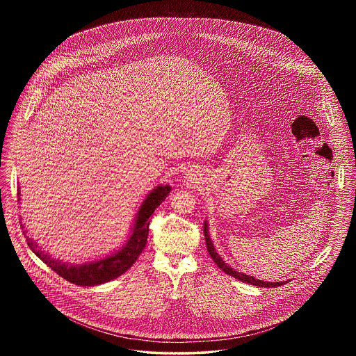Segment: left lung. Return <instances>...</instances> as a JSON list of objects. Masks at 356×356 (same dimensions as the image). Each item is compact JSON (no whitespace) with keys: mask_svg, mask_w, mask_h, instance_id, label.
<instances>
[{"mask_svg":"<svg viewBox=\"0 0 356 356\" xmlns=\"http://www.w3.org/2000/svg\"><path fill=\"white\" fill-rule=\"evenodd\" d=\"M204 236H205V243H207L208 254H211V257H212L213 261L218 264V267L221 268V271L225 272L227 275H229V276H232V277H235V279H238V280H241V282H244V283L256 286V287H279V286H283V284L288 283V280H286V282H275V283H272V282H263V280L256 279L254 276H250V275H245V273L235 271L231 266H228V263H225V261L221 259L220 254L216 252V248L213 247V243H212V240H211V237H209V232H208V221L207 220H204Z\"/></svg>","mask_w":356,"mask_h":356,"instance_id":"1","label":"left lung"}]
</instances>
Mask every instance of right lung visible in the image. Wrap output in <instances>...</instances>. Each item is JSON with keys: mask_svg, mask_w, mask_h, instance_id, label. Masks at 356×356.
<instances>
[{"mask_svg": "<svg viewBox=\"0 0 356 356\" xmlns=\"http://www.w3.org/2000/svg\"><path fill=\"white\" fill-rule=\"evenodd\" d=\"M170 192V186H159L152 189L147 195V197L144 199L136 213L131 235L127 243L113 254H108L100 260L83 264L63 263L61 260L51 259L49 254H45L41 248H38L35 241L26 235V231H24V235L26 236L28 245L33 251L34 254L38 256L57 275H60L61 277L76 286H99L119 277L120 275L128 271L134 266V263L147 244L151 216L154 209L165 200Z\"/></svg>", "mask_w": 356, "mask_h": 356, "instance_id": "right-lung-1", "label": "right lung"}]
</instances>
